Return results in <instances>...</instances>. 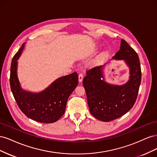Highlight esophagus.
<instances>
[{
    "label": "esophagus",
    "mask_w": 157,
    "mask_h": 157,
    "mask_svg": "<svg viewBox=\"0 0 157 157\" xmlns=\"http://www.w3.org/2000/svg\"><path fill=\"white\" fill-rule=\"evenodd\" d=\"M83 79V74L82 73H80L78 75V81L79 82H81L82 81Z\"/></svg>",
    "instance_id": "obj_1"
}]
</instances>
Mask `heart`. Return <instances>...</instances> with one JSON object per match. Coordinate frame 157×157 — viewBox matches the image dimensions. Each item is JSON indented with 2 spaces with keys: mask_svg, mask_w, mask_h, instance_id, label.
I'll return each mask as SVG.
<instances>
[{
  "mask_svg": "<svg viewBox=\"0 0 157 157\" xmlns=\"http://www.w3.org/2000/svg\"><path fill=\"white\" fill-rule=\"evenodd\" d=\"M107 56H108V53L107 52H101L100 54H99V56L97 57V58L94 61V65H98V64L101 63L103 61L106 59Z\"/></svg>",
  "mask_w": 157,
  "mask_h": 157,
  "instance_id": "heart-1",
  "label": "heart"
}]
</instances>
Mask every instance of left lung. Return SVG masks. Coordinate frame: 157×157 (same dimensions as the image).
I'll use <instances>...</instances> for the list:
<instances>
[{
  "label": "left lung",
  "instance_id": "left-lung-1",
  "mask_svg": "<svg viewBox=\"0 0 157 157\" xmlns=\"http://www.w3.org/2000/svg\"><path fill=\"white\" fill-rule=\"evenodd\" d=\"M113 58L124 60L129 67L130 78L126 84L118 86L106 82L103 66L87 71L82 81L90 113L103 122L117 119L130 110L136 101L141 80L138 55L124 39Z\"/></svg>",
  "mask_w": 157,
  "mask_h": 157
}]
</instances>
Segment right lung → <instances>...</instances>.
<instances>
[{
  "mask_svg": "<svg viewBox=\"0 0 157 157\" xmlns=\"http://www.w3.org/2000/svg\"><path fill=\"white\" fill-rule=\"evenodd\" d=\"M24 45L22 44L12 61L10 83L13 96L19 108L28 118L42 123L54 122L65 113L67 99L78 85V74L75 72L60 77L39 93L23 90L17 75V61Z\"/></svg>",
  "mask_w": 157,
  "mask_h": 157,
  "instance_id": "1",
  "label": "right lung"
}]
</instances>
